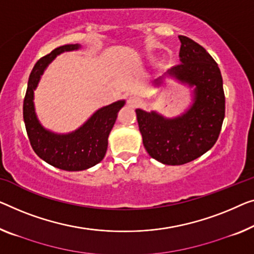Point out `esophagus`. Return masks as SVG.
<instances>
[{"label": "esophagus", "instance_id": "obj_1", "mask_svg": "<svg viewBox=\"0 0 254 254\" xmlns=\"http://www.w3.org/2000/svg\"><path fill=\"white\" fill-rule=\"evenodd\" d=\"M140 104H141V101H140V99H139V98H137V97H130L127 99V105L130 106V107H132V108L138 107Z\"/></svg>", "mask_w": 254, "mask_h": 254}]
</instances>
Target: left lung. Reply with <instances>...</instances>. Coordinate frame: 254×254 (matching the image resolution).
Listing matches in <instances>:
<instances>
[{
    "instance_id": "1",
    "label": "left lung",
    "mask_w": 254,
    "mask_h": 254,
    "mask_svg": "<svg viewBox=\"0 0 254 254\" xmlns=\"http://www.w3.org/2000/svg\"><path fill=\"white\" fill-rule=\"evenodd\" d=\"M179 40L181 64L164 75L195 85L194 104L184 115L173 120L155 112L135 111L147 153L166 165L186 164L211 149L225 119V92L218 64L195 41L183 35H179ZM164 75L155 79V84H160Z\"/></svg>"
}]
</instances>
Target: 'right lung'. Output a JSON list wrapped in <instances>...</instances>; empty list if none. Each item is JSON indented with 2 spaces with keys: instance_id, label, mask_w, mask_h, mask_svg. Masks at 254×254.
<instances>
[{
  "instance_id": "obj_1",
  "label": "right lung",
  "mask_w": 254,
  "mask_h": 254,
  "mask_svg": "<svg viewBox=\"0 0 254 254\" xmlns=\"http://www.w3.org/2000/svg\"><path fill=\"white\" fill-rule=\"evenodd\" d=\"M78 44H65L56 48L35 64L29 75L22 114L30 146L37 156L55 168L65 171H82L96 165L105 157L117 113L124 106V100L100 108L90 117L84 126L68 134H56L45 130L36 119L34 109V90L45 67L64 51L76 50Z\"/></svg>"
}]
</instances>
